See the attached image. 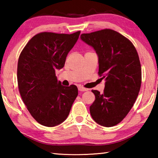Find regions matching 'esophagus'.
Wrapping results in <instances>:
<instances>
[{"mask_svg":"<svg viewBox=\"0 0 158 158\" xmlns=\"http://www.w3.org/2000/svg\"><path fill=\"white\" fill-rule=\"evenodd\" d=\"M78 89H79V90H80V91H87V90H89L88 89H85V88H84V87L81 86V85L78 87Z\"/></svg>","mask_w":158,"mask_h":158,"instance_id":"34e87169","label":"esophagus"}]
</instances>
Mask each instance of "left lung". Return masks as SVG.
Listing matches in <instances>:
<instances>
[{
  "label": "left lung",
  "mask_w": 158,
  "mask_h": 158,
  "mask_svg": "<svg viewBox=\"0 0 158 158\" xmlns=\"http://www.w3.org/2000/svg\"><path fill=\"white\" fill-rule=\"evenodd\" d=\"M80 37L95 51L98 74L105 81L102 94L92 90L95 100L90 106V115L102 126H114L129 113L139 92L141 68L137 52L129 40L111 29Z\"/></svg>",
  "instance_id": "1"
}]
</instances>
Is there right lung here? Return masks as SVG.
Returning a JSON list of instances; mask_svg holds the SVG:
<instances>
[{
	"mask_svg": "<svg viewBox=\"0 0 158 158\" xmlns=\"http://www.w3.org/2000/svg\"><path fill=\"white\" fill-rule=\"evenodd\" d=\"M73 34L43 32L30 40L18 60L17 81L23 102L35 121L54 127L68 118L78 95L75 85L64 86L56 77L79 38Z\"/></svg>",
	"mask_w": 158,
	"mask_h": 158,
	"instance_id": "1",
	"label": "right lung"
}]
</instances>
